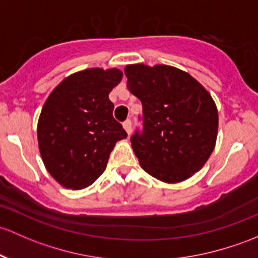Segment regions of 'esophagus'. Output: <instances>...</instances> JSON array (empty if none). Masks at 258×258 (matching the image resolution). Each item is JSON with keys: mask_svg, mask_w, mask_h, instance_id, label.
<instances>
[{"mask_svg": "<svg viewBox=\"0 0 258 258\" xmlns=\"http://www.w3.org/2000/svg\"><path fill=\"white\" fill-rule=\"evenodd\" d=\"M122 124H123V128L126 130L127 135H130V134H131V127H132L131 120H130V118H128V120H126V121H124L123 123H122Z\"/></svg>", "mask_w": 258, "mask_h": 258, "instance_id": "1", "label": "esophagus"}]
</instances>
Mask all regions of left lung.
<instances>
[{
    "instance_id": "left-lung-1",
    "label": "left lung",
    "mask_w": 258,
    "mask_h": 258,
    "mask_svg": "<svg viewBox=\"0 0 258 258\" xmlns=\"http://www.w3.org/2000/svg\"><path fill=\"white\" fill-rule=\"evenodd\" d=\"M127 88L143 106L142 131L131 143L141 167L165 183L200 170L218 136V108L190 74L169 65H126Z\"/></svg>"
}]
</instances>
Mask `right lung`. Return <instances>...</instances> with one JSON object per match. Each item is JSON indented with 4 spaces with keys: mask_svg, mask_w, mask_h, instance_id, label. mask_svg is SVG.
I'll use <instances>...</instances> for the list:
<instances>
[{
    "mask_svg": "<svg viewBox=\"0 0 258 258\" xmlns=\"http://www.w3.org/2000/svg\"><path fill=\"white\" fill-rule=\"evenodd\" d=\"M118 69H91L72 74L51 91L38 120L43 163L59 184L83 189L106 169L116 142L127 137L113 118L110 91L120 83Z\"/></svg>",
    "mask_w": 258,
    "mask_h": 258,
    "instance_id": "right-lung-1",
    "label": "right lung"
}]
</instances>
